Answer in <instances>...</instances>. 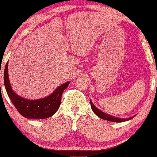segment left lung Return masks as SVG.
<instances>
[{
    "mask_svg": "<svg viewBox=\"0 0 157 157\" xmlns=\"http://www.w3.org/2000/svg\"><path fill=\"white\" fill-rule=\"evenodd\" d=\"M90 104H91V108L92 109V111H94V113L98 116L99 117L102 119V120H108V121H111V122H125L128 121V120H130L132 119L134 117H128V118H120V117H113L111 115L109 114V113H106L104 112V111H101L99 109H97L96 106L94 105V104L91 102V100H90Z\"/></svg>",
    "mask_w": 157,
    "mask_h": 157,
    "instance_id": "1",
    "label": "left lung"
}]
</instances>
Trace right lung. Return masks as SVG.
Masks as SVG:
<instances>
[{
    "instance_id": "add662e5",
    "label": "right lung",
    "mask_w": 157,
    "mask_h": 157,
    "mask_svg": "<svg viewBox=\"0 0 157 157\" xmlns=\"http://www.w3.org/2000/svg\"><path fill=\"white\" fill-rule=\"evenodd\" d=\"M3 80L7 94L18 112L27 119L35 120L48 118L57 112L60 105L62 94L70 82H66L62 84L51 94L44 98L38 100H27L24 97L19 96L12 90L9 79L8 63L5 66Z\"/></svg>"
}]
</instances>
